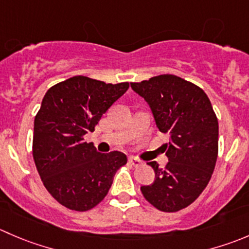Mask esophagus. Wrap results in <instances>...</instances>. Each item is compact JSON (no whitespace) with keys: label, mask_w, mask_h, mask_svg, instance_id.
<instances>
[{"label":"esophagus","mask_w":249,"mask_h":249,"mask_svg":"<svg viewBox=\"0 0 249 249\" xmlns=\"http://www.w3.org/2000/svg\"><path fill=\"white\" fill-rule=\"evenodd\" d=\"M129 163L131 164L132 166H140L142 164V161L140 160V159H136V158H132V157H130Z\"/></svg>","instance_id":"34e87169"}]
</instances>
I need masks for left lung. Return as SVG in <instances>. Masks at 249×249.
Segmentation results:
<instances>
[{
	"instance_id": "1",
	"label": "left lung",
	"mask_w": 249,
	"mask_h": 249,
	"mask_svg": "<svg viewBox=\"0 0 249 249\" xmlns=\"http://www.w3.org/2000/svg\"><path fill=\"white\" fill-rule=\"evenodd\" d=\"M130 85L148 103L159 131L169 136L168 164L159 168L149 161L156 178L141 186L142 195L161 212L186 208L207 187L218 158L219 125L211 101L201 88L171 74Z\"/></svg>"
}]
</instances>
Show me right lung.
<instances>
[{"instance_id": "1", "label": "right lung", "mask_w": 249, "mask_h": 249, "mask_svg": "<svg viewBox=\"0 0 249 249\" xmlns=\"http://www.w3.org/2000/svg\"><path fill=\"white\" fill-rule=\"evenodd\" d=\"M129 89L78 75L55 84L43 96L34 122L33 156L47 191L62 206L85 212L97 206L126 164L119 151L100 153L84 135Z\"/></svg>"}]
</instances>
